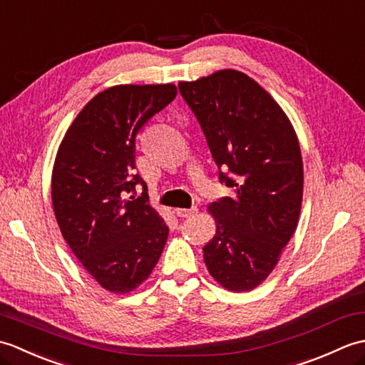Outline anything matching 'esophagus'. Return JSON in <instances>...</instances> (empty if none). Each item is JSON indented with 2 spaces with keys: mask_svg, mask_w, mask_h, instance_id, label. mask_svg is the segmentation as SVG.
<instances>
[{
  "mask_svg": "<svg viewBox=\"0 0 365 365\" xmlns=\"http://www.w3.org/2000/svg\"><path fill=\"white\" fill-rule=\"evenodd\" d=\"M197 213V207L191 208H175V215L180 216V218H190V216Z\"/></svg>",
  "mask_w": 365,
  "mask_h": 365,
  "instance_id": "1",
  "label": "esophagus"
}]
</instances>
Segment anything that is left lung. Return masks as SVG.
I'll list each match as a JSON object with an SVG mask.
<instances>
[{
  "instance_id": "1",
  "label": "left lung",
  "mask_w": 365,
  "mask_h": 365,
  "mask_svg": "<svg viewBox=\"0 0 365 365\" xmlns=\"http://www.w3.org/2000/svg\"><path fill=\"white\" fill-rule=\"evenodd\" d=\"M234 196L208 207L216 234L204 246L208 273L232 292L262 284L297 229L302 158L292 123L276 100L243 72H215L178 83Z\"/></svg>"
}]
</instances>
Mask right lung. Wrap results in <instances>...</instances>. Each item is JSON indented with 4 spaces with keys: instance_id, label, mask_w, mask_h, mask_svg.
<instances>
[{
    "instance_id": "1",
    "label": "right lung",
    "mask_w": 365,
    "mask_h": 365,
    "mask_svg": "<svg viewBox=\"0 0 365 365\" xmlns=\"http://www.w3.org/2000/svg\"><path fill=\"white\" fill-rule=\"evenodd\" d=\"M177 96L174 84H120L100 92L76 115L51 175L58 226L72 252L113 293L150 276L169 229L135 173L136 136ZM143 195L134 197L135 188Z\"/></svg>"
}]
</instances>
